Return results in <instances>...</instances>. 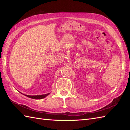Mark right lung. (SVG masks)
<instances>
[{"mask_svg": "<svg viewBox=\"0 0 130 130\" xmlns=\"http://www.w3.org/2000/svg\"><path fill=\"white\" fill-rule=\"evenodd\" d=\"M21 93V92H20ZM50 93H48L46 94H43V95H33V96H31V95H25V94H23V95H24L27 97L30 98H32V99H43V98H44L45 97H46V96H48Z\"/></svg>", "mask_w": 130, "mask_h": 130, "instance_id": "1", "label": "right lung"}]
</instances>
